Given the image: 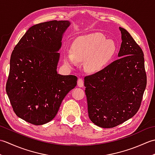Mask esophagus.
<instances>
[{
  "label": "esophagus",
  "mask_w": 155,
  "mask_h": 155,
  "mask_svg": "<svg viewBox=\"0 0 155 155\" xmlns=\"http://www.w3.org/2000/svg\"><path fill=\"white\" fill-rule=\"evenodd\" d=\"M77 85L79 87H83L84 86V81L82 78H78L77 82Z\"/></svg>",
  "instance_id": "obj_1"
}]
</instances>
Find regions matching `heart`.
I'll return each instance as SVG.
<instances>
[{
  "mask_svg": "<svg viewBox=\"0 0 155 155\" xmlns=\"http://www.w3.org/2000/svg\"><path fill=\"white\" fill-rule=\"evenodd\" d=\"M71 52H65L64 61L69 66L77 64V61H84V67L88 72H96L102 70L117 51L112 40H107L100 33H94L78 38L71 46Z\"/></svg>",
  "mask_w": 155,
  "mask_h": 155,
  "instance_id": "obj_1",
  "label": "heart"
}]
</instances>
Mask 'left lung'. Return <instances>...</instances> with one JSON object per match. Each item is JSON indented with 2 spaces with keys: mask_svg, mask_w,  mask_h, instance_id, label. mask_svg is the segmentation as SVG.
<instances>
[{
  "mask_svg": "<svg viewBox=\"0 0 155 155\" xmlns=\"http://www.w3.org/2000/svg\"><path fill=\"white\" fill-rule=\"evenodd\" d=\"M118 57L103 70L84 77L88 117L102 128H113L139 110L147 86L144 54L124 28Z\"/></svg>",
  "mask_w": 155,
  "mask_h": 155,
  "instance_id": "obj_1",
  "label": "left lung"
}]
</instances>
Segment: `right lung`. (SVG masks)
I'll return each instance as SVG.
<instances>
[{
    "label": "right lung",
    "instance_id": "add662e5",
    "mask_svg": "<svg viewBox=\"0 0 155 155\" xmlns=\"http://www.w3.org/2000/svg\"><path fill=\"white\" fill-rule=\"evenodd\" d=\"M68 21L33 25L13 50L6 91L16 116L42 125L57 115L62 100L77 86V77L58 74L62 38Z\"/></svg>",
    "mask_w": 155,
    "mask_h": 155
}]
</instances>
